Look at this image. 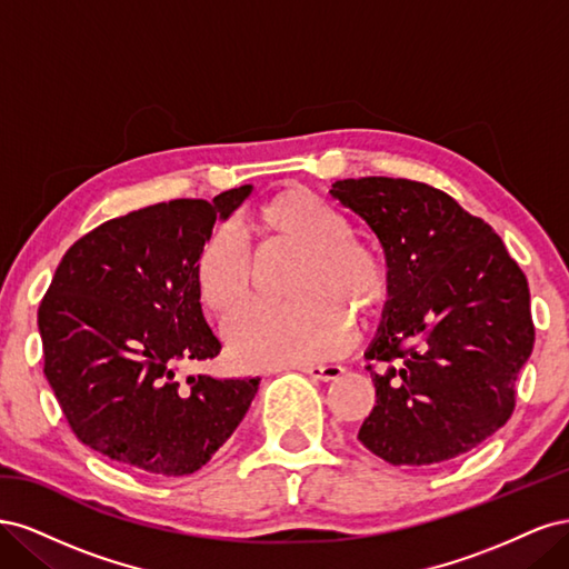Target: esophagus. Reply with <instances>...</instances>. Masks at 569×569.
Returning a JSON list of instances; mask_svg holds the SVG:
<instances>
[{"label": "esophagus", "mask_w": 569, "mask_h": 569, "mask_svg": "<svg viewBox=\"0 0 569 569\" xmlns=\"http://www.w3.org/2000/svg\"><path fill=\"white\" fill-rule=\"evenodd\" d=\"M299 370L306 372V375H311L313 380H320V382H332L343 372L339 366H301Z\"/></svg>", "instance_id": "1"}]
</instances>
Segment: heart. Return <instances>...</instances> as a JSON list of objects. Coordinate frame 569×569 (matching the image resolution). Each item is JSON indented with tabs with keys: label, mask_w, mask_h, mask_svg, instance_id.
Wrapping results in <instances>:
<instances>
[{
	"label": "heart",
	"mask_w": 569,
	"mask_h": 569,
	"mask_svg": "<svg viewBox=\"0 0 569 569\" xmlns=\"http://www.w3.org/2000/svg\"><path fill=\"white\" fill-rule=\"evenodd\" d=\"M249 234L284 242L303 253L284 306H258L228 330L230 358L244 370L303 366L341 353L351 341L347 308L372 313L389 295L385 253L351 226L335 206L301 187L272 194L244 218ZM194 291L206 311L230 320L251 289V263L234 232L216 228L192 261Z\"/></svg>",
	"instance_id": "b5f03b06"
}]
</instances>
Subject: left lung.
I'll list each match as a JSON object with an SVG mask.
<instances>
[{
    "label": "left lung",
    "mask_w": 569,
    "mask_h": 569,
    "mask_svg": "<svg viewBox=\"0 0 569 569\" xmlns=\"http://www.w3.org/2000/svg\"><path fill=\"white\" fill-rule=\"evenodd\" d=\"M389 266V299L366 358L377 406L358 439L391 465L472 451L515 408L533 349L525 272L491 226L441 189L403 178L337 180Z\"/></svg>",
    "instance_id": "left-lung-1"
}]
</instances>
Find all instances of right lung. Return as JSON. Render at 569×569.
Here are the masks:
<instances>
[{
    "mask_svg": "<svg viewBox=\"0 0 569 569\" xmlns=\"http://www.w3.org/2000/svg\"><path fill=\"white\" fill-rule=\"evenodd\" d=\"M251 184L173 199L107 220L66 251L38 311L44 375L76 437L120 465L182 477L230 439L258 377H180L220 353L192 261Z\"/></svg>",
    "mask_w": 569,
    "mask_h": 569,
    "instance_id": "obj_1",
    "label": "right lung"
}]
</instances>
